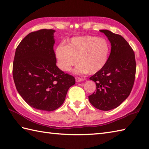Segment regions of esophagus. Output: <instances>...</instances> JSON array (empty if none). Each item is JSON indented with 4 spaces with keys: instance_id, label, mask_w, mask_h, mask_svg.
<instances>
[{
    "instance_id": "1",
    "label": "esophagus",
    "mask_w": 149,
    "mask_h": 149,
    "mask_svg": "<svg viewBox=\"0 0 149 149\" xmlns=\"http://www.w3.org/2000/svg\"><path fill=\"white\" fill-rule=\"evenodd\" d=\"M83 81H84V79L80 78V77H75V81H76L77 83H79V82Z\"/></svg>"
}]
</instances>
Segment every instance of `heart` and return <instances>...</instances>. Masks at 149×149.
I'll use <instances>...</instances> for the list:
<instances>
[{"instance_id": "b5f03b06", "label": "heart", "mask_w": 149, "mask_h": 149, "mask_svg": "<svg viewBox=\"0 0 149 149\" xmlns=\"http://www.w3.org/2000/svg\"><path fill=\"white\" fill-rule=\"evenodd\" d=\"M109 53V44L105 39L90 35L75 37L68 45L57 47V65L61 70L68 72L78 61L79 64L74 70L76 74H93L104 67Z\"/></svg>"}]
</instances>
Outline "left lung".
I'll list each match as a JSON object with an SVG mask.
<instances>
[{"mask_svg":"<svg viewBox=\"0 0 149 149\" xmlns=\"http://www.w3.org/2000/svg\"><path fill=\"white\" fill-rule=\"evenodd\" d=\"M107 37L111 50L104 67L90 79L96 84V91L88 96L95 108L109 111L119 106L129 97L133 87L136 65L133 50L119 34L100 30Z\"/></svg>","mask_w":149,"mask_h":149,"instance_id":"1","label":"left lung"}]
</instances>
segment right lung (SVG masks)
I'll return each instance as SVG.
<instances>
[{
	"instance_id": "1",
	"label": "right lung",
	"mask_w": 149,
	"mask_h": 149,
	"mask_svg": "<svg viewBox=\"0 0 149 149\" xmlns=\"http://www.w3.org/2000/svg\"><path fill=\"white\" fill-rule=\"evenodd\" d=\"M53 29L29 33L16 49L13 75L23 99L33 108L52 111L64 102L75 78L56 66Z\"/></svg>"
}]
</instances>
